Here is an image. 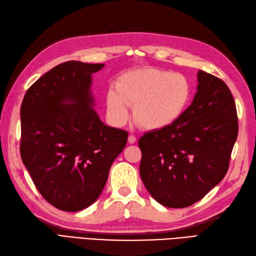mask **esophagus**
Instances as JSON below:
<instances>
[{
  "label": "esophagus",
  "mask_w": 256,
  "mask_h": 256,
  "mask_svg": "<svg viewBox=\"0 0 256 256\" xmlns=\"http://www.w3.org/2000/svg\"><path fill=\"white\" fill-rule=\"evenodd\" d=\"M128 142H130V144L136 142V137H135L134 135H130V136H128Z\"/></svg>",
  "instance_id": "34e87169"
}]
</instances>
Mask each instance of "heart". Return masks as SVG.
Returning a JSON list of instances; mask_svg holds the SVG:
<instances>
[{
  "label": "heart",
  "mask_w": 256,
  "mask_h": 256,
  "mask_svg": "<svg viewBox=\"0 0 256 256\" xmlns=\"http://www.w3.org/2000/svg\"><path fill=\"white\" fill-rule=\"evenodd\" d=\"M107 93L110 119L116 124L128 120L130 106H134L135 122L145 130L164 128L185 112L192 100L188 78L171 71L147 68L130 71L120 76Z\"/></svg>",
  "instance_id": "obj_1"
}]
</instances>
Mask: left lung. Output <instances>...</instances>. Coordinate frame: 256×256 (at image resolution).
<instances>
[{
  "label": "left lung",
  "mask_w": 256,
  "mask_h": 256,
  "mask_svg": "<svg viewBox=\"0 0 256 256\" xmlns=\"http://www.w3.org/2000/svg\"><path fill=\"white\" fill-rule=\"evenodd\" d=\"M194 100L175 123L144 134L140 174L148 192L168 208L201 200L224 178L238 136L232 92L202 70Z\"/></svg>",
  "instance_id": "left-lung-1"
}]
</instances>
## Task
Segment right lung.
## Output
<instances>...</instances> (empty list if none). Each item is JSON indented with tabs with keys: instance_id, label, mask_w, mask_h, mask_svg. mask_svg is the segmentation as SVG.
Wrapping results in <instances>:
<instances>
[{
	"instance_id": "add662e5",
	"label": "right lung",
	"mask_w": 256,
	"mask_h": 256,
	"mask_svg": "<svg viewBox=\"0 0 256 256\" xmlns=\"http://www.w3.org/2000/svg\"><path fill=\"white\" fill-rule=\"evenodd\" d=\"M104 64L66 62L31 85L20 108V154L36 189L66 212L100 196L128 132L104 124L93 109L92 74Z\"/></svg>"
}]
</instances>
